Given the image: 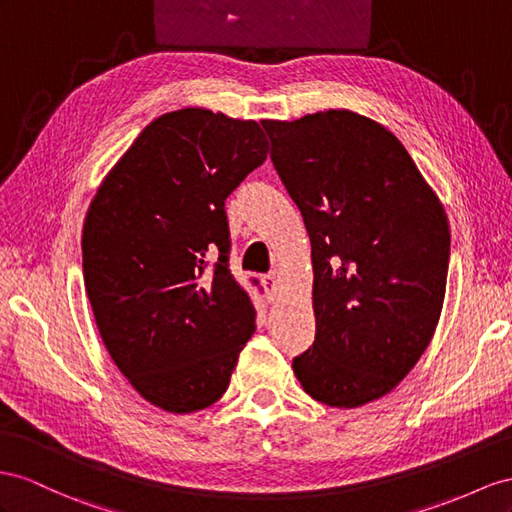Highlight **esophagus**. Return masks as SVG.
I'll return each instance as SVG.
<instances>
[{
  "mask_svg": "<svg viewBox=\"0 0 512 512\" xmlns=\"http://www.w3.org/2000/svg\"><path fill=\"white\" fill-rule=\"evenodd\" d=\"M279 281H281L279 272H270V274H266V277H264V285H266V292H268V298H270V300L277 298Z\"/></svg>",
  "mask_w": 512,
  "mask_h": 512,
  "instance_id": "34e87169",
  "label": "esophagus"
}]
</instances>
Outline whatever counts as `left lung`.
<instances>
[{"mask_svg":"<svg viewBox=\"0 0 512 512\" xmlns=\"http://www.w3.org/2000/svg\"><path fill=\"white\" fill-rule=\"evenodd\" d=\"M311 240L316 339L294 357L313 400H378L424 355L441 316L450 227L402 142L348 110L261 121Z\"/></svg>","mask_w":512,"mask_h":512,"instance_id":"1","label":"left lung"}]
</instances>
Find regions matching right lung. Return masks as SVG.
Instances as JSON below:
<instances>
[{
    "mask_svg": "<svg viewBox=\"0 0 512 512\" xmlns=\"http://www.w3.org/2000/svg\"><path fill=\"white\" fill-rule=\"evenodd\" d=\"M266 155L255 121L168 112L88 207L82 266L99 335L140 396L168 413L220 400L255 333L251 296L229 270L225 201Z\"/></svg>",
    "mask_w": 512,
    "mask_h": 512,
    "instance_id": "right-lung-1",
    "label": "right lung"
}]
</instances>
